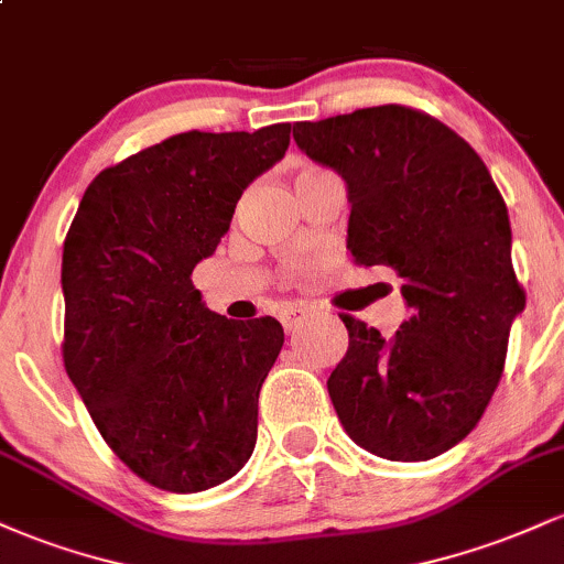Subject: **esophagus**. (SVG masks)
Returning <instances> with one entry per match:
<instances>
[{
  "label": "esophagus",
  "mask_w": 564,
  "mask_h": 564,
  "mask_svg": "<svg viewBox=\"0 0 564 564\" xmlns=\"http://www.w3.org/2000/svg\"><path fill=\"white\" fill-rule=\"evenodd\" d=\"M310 310L302 307V304H291V307H283L281 310V323L286 332H294V328L302 326V321L307 318Z\"/></svg>",
  "instance_id": "esophagus-1"
}]
</instances>
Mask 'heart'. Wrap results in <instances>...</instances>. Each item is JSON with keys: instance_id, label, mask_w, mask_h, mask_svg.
Here are the masks:
<instances>
[{"instance_id": "b5f03b06", "label": "heart", "mask_w": 564, "mask_h": 564, "mask_svg": "<svg viewBox=\"0 0 564 564\" xmlns=\"http://www.w3.org/2000/svg\"><path fill=\"white\" fill-rule=\"evenodd\" d=\"M302 174H315V170H307V172H302ZM302 174H300V177H302Z\"/></svg>"}]
</instances>
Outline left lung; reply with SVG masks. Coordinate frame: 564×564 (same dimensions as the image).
<instances>
[{
	"mask_svg": "<svg viewBox=\"0 0 564 564\" xmlns=\"http://www.w3.org/2000/svg\"><path fill=\"white\" fill-rule=\"evenodd\" d=\"M294 140L345 180L355 264L392 268L408 304L392 336L341 315L349 345L328 377L336 416L373 456L435 458L480 422L525 310L507 204L475 148L411 108L296 121Z\"/></svg>",
	"mask_w": 564,
	"mask_h": 564,
	"instance_id": "obj_1",
	"label": "left lung"
}]
</instances>
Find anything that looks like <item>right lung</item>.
Segmentation results:
<instances>
[{
    "mask_svg": "<svg viewBox=\"0 0 564 564\" xmlns=\"http://www.w3.org/2000/svg\"><path fill=\"white\" fill-rule=\"evenodd\" d=\"M289 134L193 129L145 148L89 183L63 243L68 379L116 456L161 490L215 488L254 451L283 328L212 313L191 275Z\"/></svg>",
    "mask_w": 564,
    "mask_h": 564,
    "instance_id": "add662e5",
    "label": "right lung"
}]
</instances>
